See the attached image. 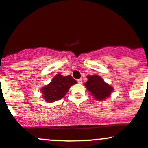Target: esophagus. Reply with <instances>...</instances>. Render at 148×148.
Listing matches in <instances>:
<instances>
[{"instance_id":"1","label":"esophagus","mask_w":148,"mask_h":148,"mask_svg":"<svg viewBox=\"0 0 148 148\" xmlns=\"http://www.w3.org/2000/svg\"><path fill=\"white\" fill-rule=\"evenodd\" d=\"M77 82L79 84H82V79H77Z\"/></svg>"}]
</instances>
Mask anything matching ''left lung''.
Listing matches in <instances>:
<instances>
[{
    "mask_svg": "<svg viewBox=\"0 0 148 148\" xmlns=\"http://www.w3.org/2000/svg\"><path fill=\"white\" fill-rule=\"evenodd\" d=\"M88 81L84 84L86 89L92 94L97 100H103L110 97L113 89L107 84L100 77L97 75L88 76Z\"/></svg>",
    "mask_w": 148,
    "mask_h": 148,
    "instance_id": "left-lung-1",
    "label": "left lung"
}]
</instances>
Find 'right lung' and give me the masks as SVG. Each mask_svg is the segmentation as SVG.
<instances>
[{"instance_id": "obj_1", "label": "right lung", "mask_w": 148, "mask_h": 148, "mask_svg": "<svg viewBox=\"0 0 148 148\" xmlns=\"http://www.w3.org/2000/svg\"><path fill=\"white\" fill-rule=\"evenodd\" d=\"M77 83L71 76L63 77L60 74L53 77L51 82L41 89L44 98L48 102L59 100L67 93L70 86Z\"/></svg>"}]
</instances>
